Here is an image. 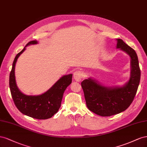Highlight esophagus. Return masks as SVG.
Masks as SVG:
<instances>
[{
  "label": "esophagus",
  "instance_id": "34e87169",
  "mask_svg": "<svg viewBox=\"0 0 147 147\" xmlns=\"http://www.w3.org/2000/svg\"><path fill=\"white\" fill-rule=\"evenodd\" d=\"M83 76H84L83 73H82V72H81V71H76V72L74 73L73 78H74L75 81L79 82L82 79Z\"/></svg>",
  "mask_w": 147,
  "mask_h": 147
}]
</instances>
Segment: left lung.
<instances>
[{
	"instance_id": "obj_1",
	"label": "left lung",
	"mask_w": 147,
	"mask_h": 147,
	"mask_svg": "<svg viewBox=\"0 0 147 147\" xmlns=\"http://www.w3.org/2000/svg\"><path fill=\"white\" fill-rule=\"evenodd\" d=\"M117 48L129 54L131 58V76L123 87L108 88L89 78L81 82L87 108L95 114L110 116L125 111L135 98L140 80V69L137 53L122 40L118 39Z\"/></svg>"
}]
</instances>
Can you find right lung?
Wrapping results in <instances>:
<instances>
[{"instance_id": "add662e5", "label": "right lung", "mask_w": 147, "mask_h": 147, "mask_svg": "<svg viewBox=\"0 0 147 147\" xmlns=\"http://www.w3.org/2000/svg\"><path fill=\"white\" fill-rule=\"evenodd\" d=\"M37 43L36 40H32L26 46ZM24 50L25 47L16 55L10 71L9 86L12 98L16 108L23 114L37 119L50 118L60 108L63 95L66 87L72 82L73 74L63 76L48 91L40 95L29 96L23 94L16 84L15 67L18 58Z\"/></svg>"}]
</instances>
